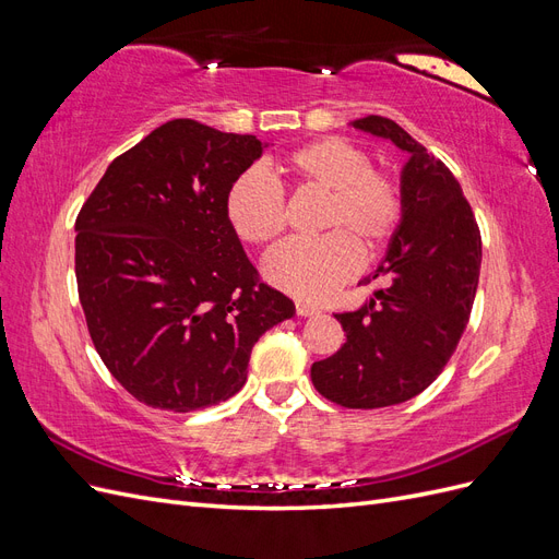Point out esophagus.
<instances>
[{
	"label": "esophagus",
	"mask_w": 559,
	"mask_h": 559,
	"mask_svg": "<svg viewBox=\"0 0 559 559\" xmlns=\"http://www.w3.org/2000/svg\"><path fill=\"white\" fill-rule=\"evenodd\" d=\"M296 314H298V317L319 314V308H317V306H310V302H306V300H298V302H296Z\"/></svg>",
	"instance_id": "1"
}]
</instances>
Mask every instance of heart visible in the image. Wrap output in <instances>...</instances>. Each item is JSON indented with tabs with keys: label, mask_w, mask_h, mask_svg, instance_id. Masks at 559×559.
Masks as SVG:
<instances>
[{
	"label": "heart",
	"mask_w": 559,
	"mask_h": 559,
	"mask_svg": "<svg viewBox=\"0 0 559 559\" xmlns=\"http://www.w3.org/2000/svg\"><path fill=\"white\" fill-rule=\"evenodd\" d=\"M298 189L329 193L314 240H289L267 253L265 277L302 300H326L361 270V249L378 253L403 222L399 179L376 167L368 151L343 138L302 144L280 160ZM226 218L247 245L265 247L286 228V200L280 186L251 167L228 186Z\"/></svg>",
	"instance_id": "obj_1"
}]
</instances>
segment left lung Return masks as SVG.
<instances>
[{
	"label": "left lung",
	"instance_id": "1",
	"mask_svg": "<svg viewBox=\"0 0 559 559\" xmlns=\"http://www.w3.org/2000/svg\"><path fill=\"white\" fill-rule=\"evenodd\" d=\"M392 140L411 158L403 167V222L382 265L364 284L384 280L364 308L341 312L345 345L312 364L321 396L354 411L386 408L417 396L441 376L471 317L483 242L460 181L443 160L392 118L352 123Z\"/></svg>",
	"mask_w": 559,
	"mask_h": 559
}]
</instances>
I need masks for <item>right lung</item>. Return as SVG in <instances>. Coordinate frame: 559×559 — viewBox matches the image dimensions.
<instances>
[{
	"mask_svg": "<svg viewBox=\"0 0 559 559\" xmlns=\"http://www.w3.org/2000/svg\"><path fill=\"white\" fill-rule=\"evenodd\" d=\"M253 134L175 118L111 160L76 216L91 341L128 394L191 413L238 394L251 347L294 302L265 284L226 218Z\"/></svg>",
	"mask_w": 559,
	"mask_h": 559,
	"instance_id": "1",
	"label": "right lung"
}]
</instances>
